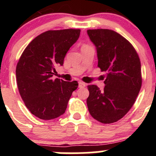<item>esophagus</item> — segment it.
<instances>
[{
	"mask_svg": "<svg viewBox=\"0 0 156 156\" xmlns=\"http://www.w3.org/2000/svg\"><path fill=\"white\" fill-rule=\"evenodd\" d=\"M85 86H86V84H85L84 83H83V82H81V81H80V82H79V87H80V88L84 87Z\"/></svg>",
	"mask_w": 156,
	"mask_h": 156,
	"instance_id": "34e87169",
	"label": "esophagus"
}]
</instances>
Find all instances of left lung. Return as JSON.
Here are the masks:
<instances>
[{
	"mask_svg": "<svg viewBox=\"0 0 156 156\" xmlns=\"http://www.w3.org/2000/svg\"><path fill=\"white\" fill-rule=\"evenodd\" d=\"M87 34L96 47L98 66L106 72L104 90L87 86V108L96 120L112 123L127 113L138 95L142 83L140 58L131 44L113 30H88Z\"/></svg>",
	"mask_w": 156,
	"mask_h": 156,
	"instance_id": "obj_1",
	"label": "left lung"
}]
</instances>
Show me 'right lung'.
Returning a JSON list of instances; mask_svg holds the SVG:
<instances>
[{
    "instance_id": "add662e5",
    "label": "right lung",
    "mask_w": 156,
    "mask_h": 156,
    "mask_svg": "<svg viewBox=\"0 0 156 156\" xmlns=\"http://www.w3.org/2000/svg\"><path fill=\"white\" fill-rule=\"evenodd\" d=\"M80 30H48L26 48L16 66L18 88L27 108L41 119H55L65 113L77 81L53 80L57 66L76 42Z\"/></svg>"
}]
</instances>
